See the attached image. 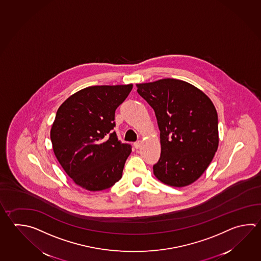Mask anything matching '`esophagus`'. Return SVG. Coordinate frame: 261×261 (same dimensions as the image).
<instances>
[{"label":"esophagus","instance_id":"1","mask_svg":"<svg viewBox=\"0 0 261 261\" xmlns=\"http://www.w3.org/2000/svg\"><path fill=\"white\" fill-rule=\"evenodd\" d=\"M141 144H142V141L141 140H138L137 142L134 143V146H135V148H139L141 147Z\"/></svg>","mask_w":261,"mask_h":261}]
</instances>
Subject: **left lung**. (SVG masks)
I'll use <instances>...</instances> for the list:
<instances>
[{
	"label": "left lung",
	"instance_id": "1",
	"mask_svg": "<svg viewBox=\"0 0 261 261\" xmlns=\"http://www.w3.org/2000/svg\"><path fill=\"white\" fill-rule=\"evenodd\" d=\"M152 107L161 131V158L153 173L170 187L196 182L219 146L218 114L212 99L192 84L174 79L137 84Z\"/></svg>",
	"mask_w": 261,
	"mask_h": 261
}]
</instances>
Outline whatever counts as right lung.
<instances>
[{"label":"right lung","instance_id":"1","mask_svg":"<svg viewBox=\"0 0 261 261\" xmlns=\"http://www.w3.org/2000/svg\"><path fill=\"white\" fill-rule=\"evenodd\" d=\"M133 84L91 86L66 98L50 129L55 157L75 185L91 192L122 178L131 147L118 141L114 113Z\"/></svg>","mask_w":261,"mask_h":261}]
</instances>
